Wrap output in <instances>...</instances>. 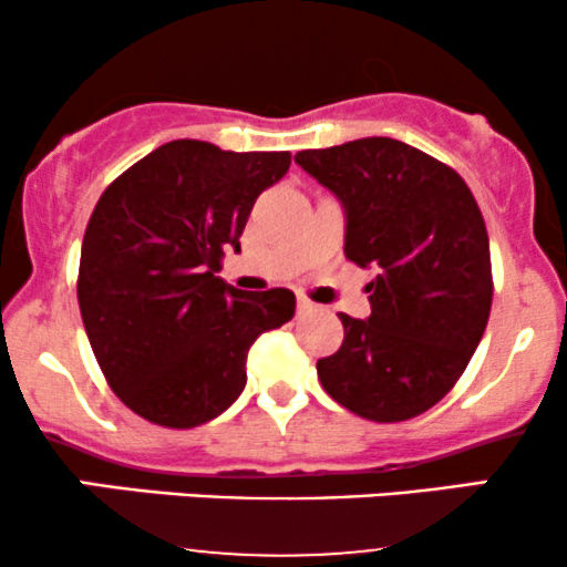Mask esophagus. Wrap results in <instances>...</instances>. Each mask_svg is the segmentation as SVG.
<instances>
[{"instance_id":"1","label":"esophagus","mask_w":567,"mask_h":567,"mask_svg":"<svg viewBox=\"0 0 567 567\" xmlns=\"http://www.w3.org/2000/svg\"><path fill=\"white\" fill-rule=\"evenodd\" d=\"M317 306L309 301V298H303V296H298V315H309V311H315Z\"/></svg>"}]
</instances>
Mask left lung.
Segmentation results:
<instances>
[{
	"mask_svg": "<svg viewBox=\"0 0 567 567\" xmlns=\"http://www.w3.org/2000/svg\"><path fill=\"white\" fill-rule=\"evenodd\" d=\"M296 162L343 205L349 261L375 269L370 317L341 315V349L317 362L322 389L368 421L415 419L455 386L491 317L483 213L453 167L394 138Z\"/></svg>",
	"mask_w": 567,
	"mask_h": 567,
	"instance_id": "left-lung-1",
	"label": "left lung"
}]
</instances>
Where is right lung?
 I'll return each mask as SVG.
<instances>
[{
  "label": "right lung",
  "mask_w": 567,
  "mask_h": 567,
  "mask_svg": "<svg viewBox=\"0 0 567 567\" xmlns=\"http://www.w3.org/2000/svg\"><path fill=\"white\" fill-rule=\"evenodd\" d=\"M290 152L162 143L97 199L82 239L76 296L109 386L141 419L192 429L243 394L247 351L290 322L285 288L245 292L216 277Z\"/></svg>",
  "instance_id": "right-lung-1"
}]
</instances>
